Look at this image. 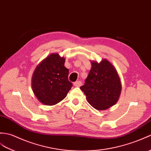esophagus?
<instances>
[{"instance_id":"34e87169","label":"esophagus","mask_w":151,"mask_h":151,"mask_svg":"<svg viewBox=\"0 0 151 151\" xmlns=\"http://www.w3.org/2000/svg\"><path fill=\"white\" fill-rule=\"evenodd\" d=\"M74 86H75V87H80L82 86V82H80V81H76V82H75L74 83Z\"/></svg>"}]
</instances>
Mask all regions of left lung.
<instances>
[{"label": "left lung", "instance_id": "obj_1", "mask_svg": "<svg viewBox=\"0 0 151 151\" xmlns=\"http://www.w3.org/2000/svg\"><path fill=\"white\" fill-rule=\"evenodd\" d=\"M92 67L80 89L89 104L97 110H106L117 102L122 91L118 72L113 64L104 59L91 62Z\"/></svg>", "mask_w": 151, "mask_h": 151}]
</instances>
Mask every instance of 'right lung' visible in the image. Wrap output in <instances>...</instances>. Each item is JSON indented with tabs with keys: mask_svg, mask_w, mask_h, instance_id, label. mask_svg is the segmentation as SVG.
Here are the masks:
<instances>
[{
	"mask_svg": "<svg viewBox=\"0 0 151 151\" xmlns=\"http://www.w3.org/2000/svg\"><path fill=\"white\" fill-rule=\"evenodd\" d=\"M65 59L52 53L38 64L33 74L31 84L37 99L46 106H53L64 99L73 84L68 80Z\"/></svg>",
	"mask_w": 151,
	"mask_h": 151,
	"instance_id": "obj_1",
	"label": "right lung"
}]
</instances>
